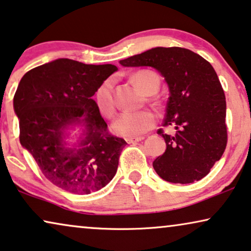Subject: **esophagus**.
<instances>
[{
    "label": "esophagus",
    "mask_w": 251,
    "mask_h": 251,
    "mask_svg": "<svg viewBox=\"0 0 251 251\" xmlns=\"http://www.w3.org/2000/svg\"><path fill=\"white\" fill-rule=\"evenodd\" d=\"M143 139H145L143 136H132V138L126 139V141H127V143H135V142L142 141Z\"/></svg>",
    "instance_id": "34e87169"
}]
</instances>
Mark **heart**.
<instances>
[{"label":"heart","mask_w":251,"mask_h":251,"mask_svg":"<svg viewBox=\"0 0 251 251\" xmlns=\"http://www.w3.org/2000/svg\"><path fill=\"white\" fill-rule=\"evenodd\" d=\"M132 80L146 95H151L159 89L160 80L157 73L149 70H141L132 75ZM115 81L109 78L96 89V104L102 115L112 118L116 112V102L113 98ZM156 124L155 113L150 110L125 112L113 123L112 131L123 136H136L151 129Z\"/></svg>","instance_id":"obj_1"}]
</instances>
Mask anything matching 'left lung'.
Masks as SVG:
<instances>
[{"instance_id": "8db88e82", "label": "left lung", "mask_w": 251, "mask_h": 251, "mask_svg": "<svg viewBox=\"0 0 251 251\" xmlns=\"http://www.w3.org/2000/svg\"><path fill=\"white\" fill-rule=\"evenodd\" d=\"M124 66H152L164 76L170 98L163 126H175L164 138L166 150L153 160L160 178L190 183L208 175L227 145L226 100L218 75L199 53L180 47H157L120 61Z\"/></svg>"}]
</instances>
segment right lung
I'll return each instance as SVG.
<instances>
[{"instance_id": "add662e5", "label": "right lung", "mask_w": 251, "mask_h": 251, "mask_svg": "<svg viewBox=\"0 0 251 251\" xmlns=\"http://www.w3.org/2000/svg\"><path fill=\"white\" fill-rule=\"evenodd\" d=\"M117 71L112 64L91 65L59 58L29 70L13 96L19 141L31 152L42 175L66 192L91 194L115 176L127 143L112 135L92 99ZM84 123L86 138L79 150L61 143L68 126Z\"/></svg>"}]
</instances>
